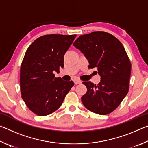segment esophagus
Returning a JSON list of instances; mask_svg holds the SVG:
<instances>
[{"label":"esophagus","instance_id":"esophagus-1","mask_svg":"<svg viewBox=\"0 0 148 148\" xmlns=\"http://www.w3.org/2000/svg\"><path fill=\"white\" fill-rule=\"evenodd\" d=\"M74 84H76V85L82 84V81H80V80H79V79H74Z\"/></svg>","mask_w":148,"mask_h":148}]
</instances>
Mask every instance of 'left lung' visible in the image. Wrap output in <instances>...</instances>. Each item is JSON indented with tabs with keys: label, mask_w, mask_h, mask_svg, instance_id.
<instances>
[{
	"label": "left lung",
	"mask_w": 148,
	"mask_h": 148,
	"mask_svg": "<svg viewBox=\"0 0 148 148\" xmlns=\"http://www.w3.org/2000/svg\"><path fill=\"white\" fill-rule=\"evenodd\" d=\"M73 46L89 62V68L97 67L101 76L98 85L84 82L87 92L82 97L84 106L99 115L115 109L128 93L131 64L123 46L113 35L95 31L82 35Z\"/></svg>",
	"instance_id": "obj_1"
}]
</instances>
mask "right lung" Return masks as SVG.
Instances as JSON below:
<instances>
[{
  "label": "right lung",
  "mask_w": 148,
  "mask_h": 148,
  "mask_svg": "<svg viewBox=\"0 0 148 148\" xmlns=\"http://www.w3.org/2000/svg\"><path fill=\"white\" fill-rule=\"evenodd\" d=\"M76 35L47 34L30 45L20 70L21 97L29 110L44 116L61 106L74 84L56 77L54 71L64 66V56Z\"/></svg>",
  "instance_id": "right-lung-1"
}]
</instances>
